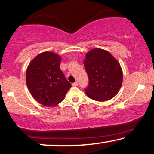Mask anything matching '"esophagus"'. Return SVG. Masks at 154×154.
<instances>
[{"mask_svg":"<svg viewBox=\"0 0 154 154\" xmlns=\"http://www.w3.org/2000/svg\"><path fill=\"white\" fill-rule=\"evenodd\" d=\"M72 85L73 86H77L78 85V82H75V83H72Z\"/></svg>","mask_w":154,"mask_h":154,"instance_id":"esophagus-1","label":"esophagus"}]
</instances>
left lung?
Instances as JSON below:
<instances>
[{"label":"left lung","mask_w":154,"mask_h":154,"mask_svg":"<svg viewBox=\"0 0 154 154\" xmlns=\"http://www.w3.org/2000/svg\"><path fill=\"white\" fill-rule=\"evenodd\" d=\"M83 64L90 81L85 89L88 97L106 102L116 95L123 83V71L110 52L94 48L86 53Z\"/></svg>","instance_id":"1"}]
</instances>
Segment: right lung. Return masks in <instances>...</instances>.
<instances>
[{
  "label": "right lung",
  "mask_w": 154,
  "mask_h": 154,
  "mask_svg": "<svg viewBox=\"0 0 154 154\" xmlns=\"http://www.w3.org/2000/svg\"><path fill=\"white\" fill-rule=\"evenodd\" d=\"M61 60L59 54L46 51L38 54L27 67V88L34 100L45 106L60 104L71 87L60 69Z\"/></svg>",
  "instance_id": "right-lung-1"
}]
</instances>
